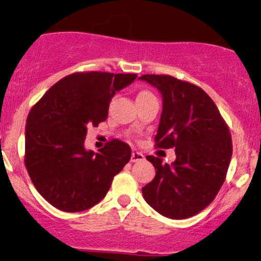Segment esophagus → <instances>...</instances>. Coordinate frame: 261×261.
Wrapping results in <instances>:
<instances>
[{"label":"esophagus","instance_id":"esophagus-1","mask_svg":"<svg viewBox=\"0 0 261 261\" xmlns=\"http://www.w3.org/2000/svg\"><path fill=\"white\" fill-rule=\"evenodd\" d=\"M145 160V155H143L142 153H140V152H133L131 153V162H141Z\"/></svg>","mask_w":261,"mask_h":261}]
</instances>
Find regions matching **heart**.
<instances>
[{
  "label": "heart",
  "mask_w": 261,
  "mask_h": 261,
  "mask_svg": "<svg viewBox=\"0 0 261 261\" xmlns=\"http://www.w3.org/2000/svg\"><path fill=\"white\" fill-rule=\"evenodd\" d=\"M155 98L153 95V93L149 92V91H142L139 93V95H137V100H143V99H153Z\"/></svg>",
  "instance_id": "heart-1"
}]
</instances>
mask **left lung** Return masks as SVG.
<instances>
[{"label": "left lung", "instance_id": "8db88e82", "mask_svg": "<svg viewBox=\"0 0 261 261\" xmlns=\"http://www.w3.org/2000/svg\"><path fill=\"white\" fill-rule=\"evenodd\" d=\"M163 95L155 148H175L172 166L147 155L155 168L142 188L146 202L163 216L182 220L214 201L226 180L232 137L228 125L208 94L194 83L169 74H142Z\"/></svg>", "mask_w": 261, "mask_h": 261}]
</instances>
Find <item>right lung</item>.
I'll return each mask as SVG.
<instances>
[{
  "label": "right lung",
  "mask_w": 261,
  "mask_h": 261,
  "mask_svg": "<svg viewBox=\"0 0 261 261\" xmlns=\"http://www.w3.org/2000/svg\"><path fill=\"white\" fill-rule=\"evenodd\" d=\"M136 77L98 71L68 74L32 107L24 164L35 189L54 207L91 208L130 161V146L120 140H110L98 153L86 151L83 143L88 126L106 121L114 94Z\"/></svg>",
  "instance_id": "1"
}]
</instances>
